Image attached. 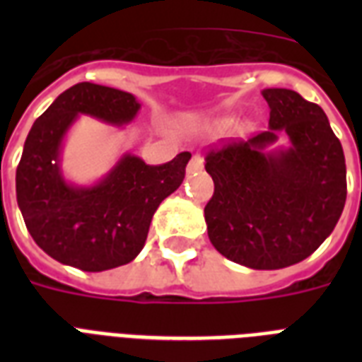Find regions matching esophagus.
<instances>
[{
    "label": "esophagus",
    "instance_id": "34e87169",
    "mask_svg": "<svg viewBox=\"0 0 362 362\" xmlns=\"http://www.w3.org/2000/svg\"><path fill=\"white\" fill-rule=\"evenodd\" d=\"M203 158L199 156V153H193V158L189 159V163H187V175H193V173H197V170L203 169Z\"/></svg>",
    "mask_w": 362,
    "mask_h": 362
}]
</instances>
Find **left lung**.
I'll use <instances>...</instances> for the list:
<instances>
[{"instance_id":"1","label":"left lung","mask_w":362,"mask_h":362,"mask_svg":"<svg viewBox=\"0 0 362 362\" xmlns=\"http://www.w3.org/2000/svg\"><path fill=\"white\" fill-rule=\"evenodd\" d=\"M269 129L206 156L212 246L255 270L286 269L317 250L346 204V159L320 105L286 88L261 92ZM280 138L287 147L272 148Z\"/></svg>"}]
</instances>
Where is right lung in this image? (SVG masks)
I'll use <instances>...</instances> for the list:
<instances>
[{"label":"right lung","mask_w":362,"mask_h":362,"mask_svg":"<svg viewBox=\"0 0 362 362\" xmlns=\"http://www.w3.org/2000/svg\"><path fill=\"white\" fill-rule=\"evenodd\" d=\"M139 110L133 93L81 82L59 93L31 125L16 169V201L37 246L59 263L101 272L133 261L144 247L153 212L180 187L189 152L159 167L125 152L86 186L64 176V141L81 116L124 127Z\"/></svg>","instance_id":"1"}]
</instances>
